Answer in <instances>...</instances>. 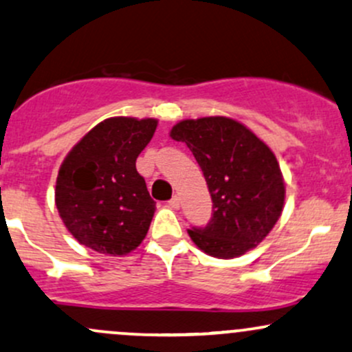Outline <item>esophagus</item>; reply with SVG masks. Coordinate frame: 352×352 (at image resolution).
I'll list each match as a JSON object with an SVG mask.
<instances>
[{"label": "esophagus", "mask_w": 352, "mask_h": 352, "mask_svg": "<svg viewBox=\"0 0 352 352\" xmlns=\"http://www.w3.org/2000/svg\"><path fill=\"white\" fill-rule=\"evenodd\" d=\"M168 206L172 207V208H175V210H177V208L180 207V197L179 195H173L172 199L168 200Z\"/></svg>", "instance_id": "1"}]
</instances>
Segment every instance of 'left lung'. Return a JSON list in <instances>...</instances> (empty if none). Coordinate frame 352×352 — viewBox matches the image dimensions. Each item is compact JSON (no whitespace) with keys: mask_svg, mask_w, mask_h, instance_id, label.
<instances>
[{"mask_svg":"<svg viewBox=\"0 0 352 352\" xmlns=\"http://www.w3.org/2000/svg\"><path fill=\"white\" fill-rule=\"evenodd\" d=\"M194 153L212 197V219L188 235L212 257L234 258L265 239L284 208L277 158L256 133L227 117L182 120L170 132Z\"/></svg>","mask_w":352,"mask_h":352,"instance_id":"obj_1","label":"left lung"}]
</instances>
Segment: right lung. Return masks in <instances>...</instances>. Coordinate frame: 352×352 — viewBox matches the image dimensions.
Instances as JSON below:
<instances>
[{"instance_id":"add662e5","label":"right lung","mask_w":352,"mask_h":352,"mask_svg":"<svg viewBox=\"0 0 352 352\" xmlns=\"http://www.w3.org/2000/svg\"><path fill=\"white\" fill-rule=\"evenodd\" d=\"M155 129V118H107L69 150L58 172L55 202L80 244L110 256L142 244L155 202L135 162Z\"/></svg>"}]
</instances>
